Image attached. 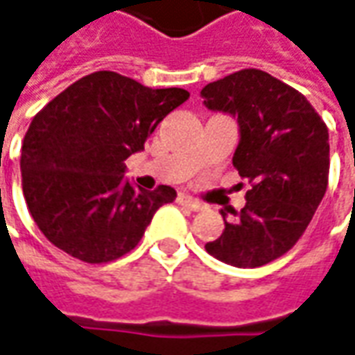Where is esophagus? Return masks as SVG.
<instances>
[{"label": "esophagus", "instance_id": "obj_1", "mask_svg": "<svg viewBox=\"0 0 355 355\" xmlns=\"http://www.w3.org/2000/svg\"><path fill=\"white\" fill-rule=\"evenodd\" d=\"M178 204H180V206H187V208L190 209H194V211L204 209V204H202V202H198L196 198H192L190 194H178Z\"/></svg>", "mask_w": 355, "mask_h": 355}]
</instances>
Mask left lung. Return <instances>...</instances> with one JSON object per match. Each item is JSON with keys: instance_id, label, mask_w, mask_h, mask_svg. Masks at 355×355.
Listing matches in <instances>:
<instances>
[{"instance_id": "left-lung-1", "label": "left lung", "mask_w": 355, "mask_h": 355, "mask_svg": "<svg viewBox=\"0 0 355 355\" xmlns=\"http://www.w3.org/2000/svg\"><path fill=\"white\" fill-rule=\"evenodd\" d=\"M200 96L237 120L233 165L252 182L245 208L231 219L221 209L225 229L206 250L237 268L264 266L297 243L327 192V124L299 91L260 69L208 83Z\"/></svg>"}]
</instances>
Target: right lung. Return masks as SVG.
Segmentation results:
<instances>
[{
  "instance_id": "add662e5",
  "label": "right lung",
  "mask_w": 355,
  "mask_h": 355,
  "mask_svg": "<svg viewBox=\"0 0 355 355\" xmlns=\"http://www.w3.org/2000/svg\"><path fill=\"white\" fill-rule=\"evenodd\" d=\"M188 96L178 87L151 89L114 71H95L33 118L21 151L23 194L52 245L89 264L136 247L177 190L136 188L124 178V161Z\"/></svg>"
}]
</instances>
